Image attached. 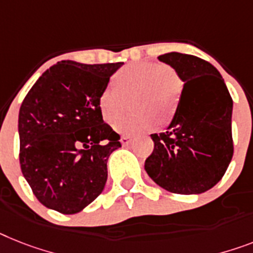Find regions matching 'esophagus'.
Masks as SVG:
<instances>
[{
    "mask_svg": "<svg viewBox=\"0 0 253 253\" xmlns=\"http://www.w3.org/2000/svg\"><path fill=\"white\" fill-rule=\"evenodd\" d=\"M120 142H122L123 146H128L129 143L131 142V138L130 137H128V135H123L122 139H120Z\"/></svg>",
    "mask_w": 253,
    "mask_h": 253,
    "instance_id": "34e87169",
    "label": "esophagus"
}]
</instances>
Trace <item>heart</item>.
I'll list each match as a JSON object with an SVG mask.
<instances>
[{"instance_id":"b5f03b06","label":"heart","mask_w":253,"mask_h":253,"mask_svg":"<svg viewBox=\"0 0 253 253\" xmlns=\"http://www.w3.org/2000/svg\"><path fill=\"white\" fill-rule=\"evenodd\" d=\"M181 81L170 67L141 62L125 66L101 91L98 104L103 119L111 123L126 107V98L133 99L132 107L141 113L115 120L116 131L135 135L151 130L156 118L159 124L168 123L174 115L181 97Z\"/></svg>"}]
</instances>
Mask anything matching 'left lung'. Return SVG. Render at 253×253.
I'll return each instance as SVG.
<instances>
[{
	"label": "left lung",
	"mask_w": 253,
	"mask_h": 253,
	"mask_svg": "<svg viewBox=\"0 0 253 253\" xmlns=\"http://www.w3.org/2000/svg\"><path fill=\"white\" fill-rule=\"evenodd\" d=\"M158 59L174 68L183 87L168 128L151 134L154 151L145 169L170 193L202 194L222 178L233 158V99L210 62L181 53Z\"/></svg>",
	"instance_id": "obj_1"
}]
</instances>
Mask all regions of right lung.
Segmentation results:
<instances>
[{"label":"right lung","instance_id":"obj_1","mask_svg":"<svg viewBox=\"0 0 253 253\" xmlns=\"http://www.w3.org/2000/svg\"><path fill=\"white\" fill-rule=\"evenodd\" d=\"M124 63L50 67L19 110L20 168L41 204L63 214L83 211L103 191L107 160L122 147L98 99Z\"/></svg>","mask_w":253,"mask_h":253}]
</instances>
